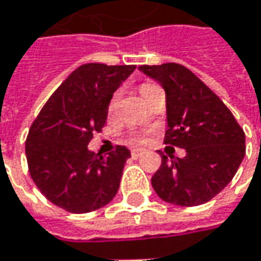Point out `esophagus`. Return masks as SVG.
<instances>
[{
    "label": "esophagus",
    "instance_id": "1",
    "mask_svg": "<svg viewBox=\"0 0 261 261\" xmlns=\"http://www.w3.org/2000/svg\"><path fill=\"white\" fill-rule=\"evenodd\" d=\"M143 154H144V150H141V148H133L131 150V158L133 159H139Z\"/></svg>",
    "mask_w": 261,
    "mask_h": 261
}]
</instances>
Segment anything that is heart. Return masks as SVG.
<instances>
[{"instance_id": "b5f03b06", "label": "heart", "mask_w": 261, "mask_h": 261, "mask_svg": "<svg viewBox=\"0 0 261 261\" xmlns=\"http://www.w3.org/2000/svg\"><path fill=\"white\" fill-rule=\"evenodd\" d=\"M158 86L151 85V84H143V85L140 86V94L143 98H146L151 91H154ZM115 103H117V95H114L113 98H111V101L108 103V114H113L114 110H115ZM136 140H140V137H136Z\"/></svg>"}]
</instances>
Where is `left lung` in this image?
<instances>
[{
    "mask_svg": "<svg viewBox=\"0 0 261 261\" xmlns=\"http://www.w3.org/2000/svg\"><path fill=\"white\" fill-rule=\"evenodd\" d=\"M166 92L165 143L185 148L184 159L167 160L151 177L163 201L196 206L231 182L246 154V134L227 105L188 68L177 63L141 65Z\"/></svg>",
    "mask_w": 261,
    "mask_h": 261,
    "instance_id": "1",
    "label": "left lung"
}]
</instances>
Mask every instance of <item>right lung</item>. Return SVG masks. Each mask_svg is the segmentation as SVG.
<instances>
[{"mask_svg": "<svg viewBox=\"0 0 261 261\" xmlns=\"http://www.w3.org/2000/svg\"><path fill=\"white\" fill-rule=\"evenodd\" d=\"M136 65L86 63L73 70L33 121L25 156L33 182L50 202L73 214L105 206L118 192L130 150L108 156L88 148L102 130L108 103Z\"/></svg>", "mask_w": 261, "mask_h": 261, "instance_id": "right-lung-1", "label": "right lung"}]
</instances>
